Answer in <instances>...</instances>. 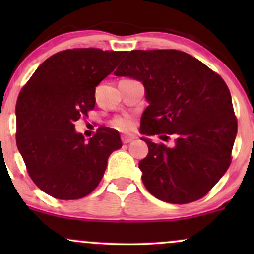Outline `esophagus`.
Returning <instances> with one entry per match:
<instances>
[{"label":"esophagus","instance_id":"esophagus-1","mask_svg":"<svg viewBox=\"0 0 254 254\" xmlns=\"http://www.w3.org/2000/svg\"><path fill=\"white\" fill-rule=\"evenodd\" d=\"M135 139V136L133 135H122V142L123 143H129V142L133 141Z\"/></svg>","mask_w":254,"mask_h":254}]
</instances>
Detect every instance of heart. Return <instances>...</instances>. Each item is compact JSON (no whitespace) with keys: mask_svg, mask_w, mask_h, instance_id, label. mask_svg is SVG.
<instances>
[{"mask_svg":"<svg viewBox=\"0 0 254 254\" xmlns=\"http://www.w3.org/2000/svg\"><path fill=\"white\" fill-rule=\"evenodd\" d=\"M133 121L130 116H119V117H116L112 119L111 122V127H115L119 131H127L132 127Z\"/></svg>","mask_w":254,"mask_h":254,"instance_id":"obj_1","label":"heart"}]
</instances>
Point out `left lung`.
I'll return each mask as SVG.
<instances>
[{"mask_svg": "<svg viewBox=\"0 0 254 254\" xmlns=\"http://www.w3.org/2000/svg\"><path fill=\"white\" fill-rule=\"evenodd\" d=\"M115 75L143 83L149 106L141 133L176 137L173 148L142 138L149 149L138 164L147 190L172 204L205 196L228 170L238 131L223 78L178 50L130 51Z\"/></svg>", "mask_w": 254, "mask_h": 254, "instance_id": "left-lung-1", "label": "left lung"}]
</instances>
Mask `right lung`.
<instances>
[{"label": "right lung", "instance_id": "1", "mask_svg": "<svg viewBox=\"0 0 254 254\" xmlns=\"http://www.w3.org/2000/svg\"><path fill=\"white\" fill-rule=\"evenodd\" d=\"M127 51L69 49L38 66L16 101V145L28 176L57 199H80L100 183L118 131L101 127L86 141L75 122L95 106V87Z\"/></svg>", "mask_w": 254, "mask_h": 254}]
</instances>
